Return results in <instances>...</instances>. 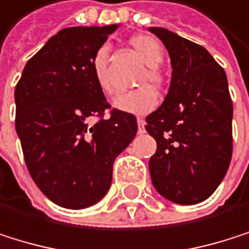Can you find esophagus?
<instances>
[{"instance_id":"34e87169","label":"esophagus","mask_w":249,"mask_h":249,"mask_svg":"<svg viewBox=\"0 0 249 249\" xmlns=\"http://www.w3.org/2000/svg\"><path fill=\"white\" fill-rule=\"evenodd\" d=\"M137 125H139V133L143 134L144 133V119L143 118H137Z\"/></svg>"}]
</instances>
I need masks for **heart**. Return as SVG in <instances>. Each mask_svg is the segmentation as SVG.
<instances>
[{
    "label": "heart",
    "mask_w": 249,
    "mask_h": 249,
    "mask_svg": "<svg viewBox=\"0 0 249 249\" xmlns=\"http://www.w3.org/2000/svg\"><path fill=\"white\" fill-rule=\"evenodd\" d=\"M128 42L131 48L136 51V54L147 65L146 72L137 81V85H146V87L118 94L113 99V107L127 113H147L158 105V96L151 87L153 86L156 90H159L164 85V76L161 71L158 69V66L161 65L164 59V50L158 39L144 34L133 35ZM107 57H109L107 48L106 47L99 48L93 57L91 68H93L96 84L99 85L100 90L105 94H113L115 82L109 71ZM147 83H150L152 86L147 87Z\"/></svg>",
    "instance_id": "1"
}]
</instances>
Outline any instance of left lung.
Wrapping results in <instances>:
<instances>
[{"mask_svg":"<svg viewBox=\"0 0 249 249\" xmlns=\"http://www.w3.org/2000/svg\"><path fill=\"white\" fill-rule=\"evenodd\" d=\"M171 59V84L164 103L146 118L156 140L149 161L153 187L174 204L210 198L232 159L233 105L224 69L199 44L149 28Z\"/></svg>","mask_w":249,"mask_h":249,"instance_id":"obj_1","label":"left lung"}]
</instances>
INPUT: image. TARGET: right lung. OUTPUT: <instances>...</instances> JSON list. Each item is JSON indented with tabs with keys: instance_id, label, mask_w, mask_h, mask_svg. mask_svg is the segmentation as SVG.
<instances>
[{
	"instance_id": "add662e5",
	"label": "right lung",
	"mask_w": 249,
	"mask_h": 249,
	"mask_svg": "<svg viewBox=\"0 0 249 249\" xmlns=\"http://www.w3.org/2000/svg\"><path fill=\"white\" fill-rule=\"evenodd\" d=\"M119 25L66 28L26 63L14 90L16 131L35 184L54 204H97L112 183L115 158L137 133L136 116L113 109L96 84L91 62Z\"/></svg>"
}]
</instances>
